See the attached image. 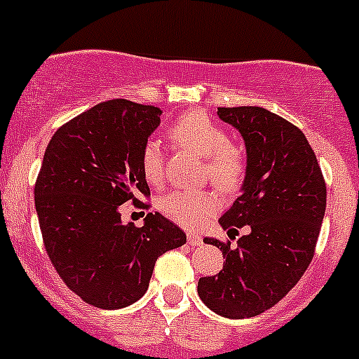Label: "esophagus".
Listing matches in <instances>:
<instances>
[{"label":"esophagus","instance_id":"34e87169","mask_svg":"<svg viewBox=\"0 0 359 359\" xmlns=\"http://www.w3.org/2000/svg\"><path fill=\"white\" fill-rule=\"evenodd\" d=\"M187 243H189L191 247H200L203 240L201 236H198V234H189V236H187Z\"/></svg>","mask_w":359,"mask_h":359}]
</instances>
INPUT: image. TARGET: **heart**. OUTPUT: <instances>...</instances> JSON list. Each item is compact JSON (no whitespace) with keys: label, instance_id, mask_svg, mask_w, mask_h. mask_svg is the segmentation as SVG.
<instances>
[{"label":"heart","instance_id":"1","mask_svg":"<svg viewBox=\"0 0 359 359\" xmlns=\"http://www.w3.org/2000/svg\"><path fill=\"white\" fill-rule=\"evenodd\" d=\"M168 137L182 149L205 159V173L210 182L220 191L233 193L241 186L247 172L243 153L229 140V133L215 119L201 111H191L179 116L168 130ZM140 168L153 186H159L165 177V159L158 142L144 144ZM220 201L215 193H189L173 191L159 201V210L179 226L196 229L213 213L219 212Z\"/></svg>","mask_w":359,"mask_h":359}]
</instances>
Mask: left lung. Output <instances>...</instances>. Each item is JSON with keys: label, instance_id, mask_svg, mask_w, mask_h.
<instances>
[{"label": "left lung", "instance_id": "obj_1", "mask_svg": "<svg viewBox=\"0 0 359 359\" xmlns=\"http://www.w3.org/2000/svg\"><path fill=\"white\" fill-rule=\"evenodd\" d=\"M247 146L243 191L220 217L236 245L205 238L222 250V271L200 278V299L224 318H252L280 302L302 278L316 250L327 208V184L306 135L257 106L219 107Z\"/></svg>", "mask_w": 359, "mask_h": 359}]
</instances>
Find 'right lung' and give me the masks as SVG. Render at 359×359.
Wrapping results in <instances>:
<instances>
[{"mask_svg":"<svg viewBox=\"0 0 359 359\" xmlns=\"http://www.w3.org/2000/svg\"><path fill=\"white\" fill-rule=\"evenodd\" d=\"M154 106L107 100L64 123L50 140L34 184L43 243L67 288L90 306L119 309L149 287L158 257L186 243L161 213L142 227L121 222L123 203L149 208L140 168L147 137L159 125Z\"/></svg>","mask_w":359,"mask_h":359,"instance_id":"1","label":"right lung"}]
</instances>
